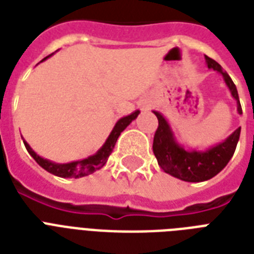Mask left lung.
<instances>
[{
	"mask_svg": "<svg viewBox=\"0 0 254 254\" xmlns=\"http://www.w3.org/2000/svg\"><path fill=\"white\" fill-rule=\"evenodd\" d=\"M205 63L208 68L217 71L223 76L231 95L237 101V112L243 115L239 93L232 79L223 71L221 65L211 58L205 57ZM153 112L158 119V129L154 134L153 151L158 165L165 173L185 182H204L217 175L228 165L229 159L232 158L236 150L241 127H237L223 142L211 146L207 150H186L185 146L178 143L173 129L163 115L159 112Z\"/></svg>",
	"mask_w": 254,
	"mask_h": 254,
	"instance_id": "obj_1",
	"label": "left lung"
}]
</instances>
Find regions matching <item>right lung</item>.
Instances as JSON below:
<instances>
[{
	"mask_svg": "<svg viewBox=\"0 0 254 254\" xmlns=\"http://www.w3.org/2000/svg\"><path fill=\"white\" fill-rule=\"evenodd\" d=\"M46 57L43 61H46L47 58ZM139 115V111H134L130 115L125 116L123 119H120L117 123H116L113 130L111 131V134L107 138L105 143L103 146L100 147L97 153L93 155H89L87 158L80 159V161H73V162L69 163H55L53 161H49V159L42 158L41 155H38L35 151L30 147V145L23 139V143H25L26 149L29 151V154L35 159V162L39 165L41 167L49 171V173L57 175V177L61 178H83L85 175H89V174L95 173L96 170H100L101 167L107 163L109 155L113 151V147H115L116 142H117V138L119 135L121 134V131H124L127 129V127L133 121V120L137 119V116Z\"/></svg>",
	"mask_w": 254,
	"mask_h": 254,
	"instance_id": "1",
	"label": "right lung"
}]
</instances>
